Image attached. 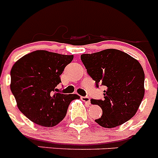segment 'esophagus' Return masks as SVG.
I'll return each mask as SVG.
<instances>
[{
    "instance_id": "obj_1",
    "label": "esophagus",
    "mask_w": 158,
    "mask_h": 158,
    "mask_svg": "<svg viewBox=\"0 0 158 158\" xmlns=\"http://www.w3.org/2000/svg\"><path fill=\"white\" fill-rule=\"evenodd\" d=\"M81 100H83L85 103H87V104H90V98L89 96H81Z\"/></svg>"
}]
</instances>
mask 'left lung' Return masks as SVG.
Instances as JSON below:
<instances>
[{
    "mask_svg": "<svg viewBox=\"0 0 158 158\" xmlns=\"http://www.w3.org/2000/svg\"><path fill=\"white\" fill-rule=\"evenodd\" d=\"M81 59L96 87L106 88L104 100H91L103 111L96 123L113 128L131 119L145 94L144 71L139 61L115 49L81 54Z\"/></svg>",
    "mask_w": 158,
    "mask_h": 158,
    "instance_id": "8db88e82",
    "label": "left lung"
}]
</instances>
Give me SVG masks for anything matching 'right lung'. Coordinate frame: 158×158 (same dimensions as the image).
<instances>
[{
  "label": "right lung",
  "instance_id": "add662e5",
  "mask_svg": "<svg viewBox=\"0 0 158 158\" xmlns=\"http://www.w3.org/2000/svg\"><path fill=\"white\" fill-rule=\"evenodd\" d=\"M73 55L35 51L19 58L11 69V91L17 107L35 123L51 127L65 118L77 94H62L57 89L60 75Z\"/></svg>",
  "mask_w": 158,
  "mask_h": 158
}]
</instances>
